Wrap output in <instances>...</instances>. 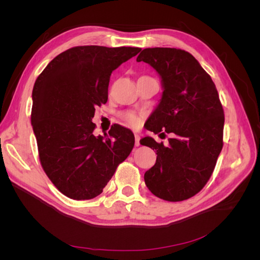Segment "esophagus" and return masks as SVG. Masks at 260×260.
Wrapping results in <instances>:
<instances>
[{
  "instance_id": "1",
  "label": "esophagus",
  "mask_w": 260,
  "mask_h": 260,
  "mask_svg": "<svg viewBox=\"0 0 260 260\" xmlns=\"http://www.w3.org/2000/svg\"><path fill=\"white\" fill-rule=\"evenodd\" d=\"M135 139H136V146L140 145V136L139 135H135Z\"/></svg>"
}]
</instances>
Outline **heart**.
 Here are the masks:
<instances>
[{"label": "heart", "instance_id": "obj_1", "mask_svg": "<svg viewBox=\"0 0 260 260\" xmlns=\"http://www.w3.org/2000/svg\"><path fill=\"white\" fill-rule=\"evenodd\" d=\"M122 118L129 124L133 125V127H135V125H138L141 122V117L135 113H123Z\"/></svg>", "mask_w": 260, "mask_h": 260}]
</instances>
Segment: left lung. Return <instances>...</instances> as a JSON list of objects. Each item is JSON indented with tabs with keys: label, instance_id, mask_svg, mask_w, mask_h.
I'll use <instances>...</instances> for the list:
<instances>
[{
	"label": "left lung",
	"instance_id": "left-lung-1",
	"mask_svg": "<svg viewBox=\"0 0 260 260\" xmlns=\"http://www.w3.org/2000/svg\"><path fill=\"white\" fill-rule=\"evenodd\" d=\"M137 61L147 62L158 73L164 89L146 129L174 135L168 146L151 137L140 140L157 154L155 165L144 175L145 184L161 200H187L205 186L223 146L224 114L216 85L183 50L144 49Z\"/></svg>",
	"mask_w": 260,
	"mask_h": 260
}]
</instances>
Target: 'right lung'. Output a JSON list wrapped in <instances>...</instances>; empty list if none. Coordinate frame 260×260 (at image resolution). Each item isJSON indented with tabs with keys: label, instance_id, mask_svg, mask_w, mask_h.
<instances>
[{
	"label": "right lung",
	"instance_id": "obj_1",
	"mask_svg": "<svg viewBox=\"0 0 260 260\" xmlns=\"http://www.w3.org/2000/svg\"><path fill=\"white\" fill-rule=\"evenodd\" d=\"M140 51L75 46L57 55L37 78L31 124L39 158L52 183L69 199L96 198L135 146L132 131L120 124L95 137L92 118L95 107L107 102L112 73Z\"/></svg>",
	"mask_w": 260,
	"mask_h": 260
}]
</instances>
